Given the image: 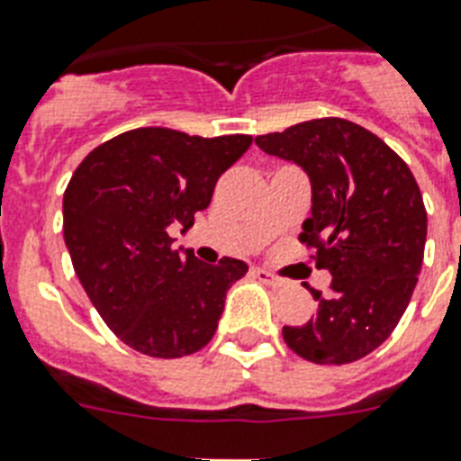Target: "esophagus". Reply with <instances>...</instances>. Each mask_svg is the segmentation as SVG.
Instances as JSON below:
<instances>
[{"instance_id": "34e87169", "label": "esophagus", "mask_w": 461, "mask_h": 461, "mask_svg": "<svg viewBox=\"0 0 461 461\" xmlns=\"http://www.w3.org/2000/svg\"><path fill=\"white\" fill-rule=\"evenodd\" d=\"M253 276H256V279H260V282L269 284V286H284V284H286V279L272 275V272H267V269H263V267L253 269Z\"/></svg>"}]
</instances>
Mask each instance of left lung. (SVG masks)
<instances>
[{
    "instance_id": "obj_1",
    "label": "left lung",
    "mask_w": 461,
    "mask_h": 461,
    "mask_svg": "<svg viewBox=\"0 0 461 461\" xmlns=\"http://www.w3.org/2000/svg\"><path fill=\"white\" fill-rule=\"evenodd\" d=\"M269 156L294 160L312 185L301 243L331 272L312 291L315 317L284 327L286 346L315 365H348L398 327L424 260L426 208L407 163L376 134L343 118H317L256 137Z\"/></svg>"
}]
</instances>
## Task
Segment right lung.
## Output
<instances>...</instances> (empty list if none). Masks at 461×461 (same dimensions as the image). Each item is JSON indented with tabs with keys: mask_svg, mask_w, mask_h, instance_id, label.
<instances>
[{
	"mask_svg": "<svg viewBox=\"0 0 461 461\" xmlns=\"http://www.w3.org/2000/svg\"><path fill=\"white\" fill-rule=\"evenodd\" d=\"M250 141V134L205 140L140 127L96 146L73 172L63 239L75 275L106 327L137 353L185 357L215 336L224 295L249 265L179 256L167 227H192Z\"/></svg>",
	"mask_w": 461,
	"mask_h": 461,
	"instance_id": "1",
	"label": "right lung"
}]
</instances>
